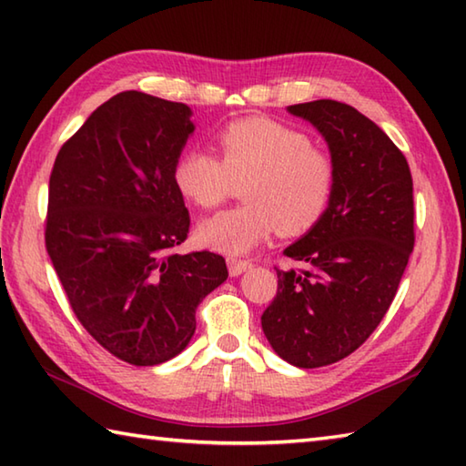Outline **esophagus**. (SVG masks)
I'll return each instance as SVG.
<instances>
[{"label":"esophagus","instance_id":"obj_1","mask_svg":"<svg viewBox=\"0 0 466 466\" xmlns=\"http://www.w3.org/2000/svg\"><path fill=\"white\" fill-rule=\"evenodd\" d=\"M252 267L250 260H240V258H228V270H230V277H238Z\"/></svg>","mask_w":466,"mask_h":466}]
</instances>
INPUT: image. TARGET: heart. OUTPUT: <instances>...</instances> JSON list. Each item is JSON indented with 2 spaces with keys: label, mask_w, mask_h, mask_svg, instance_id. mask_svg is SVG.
<instances>
[{
  "label": "heart",
  "mask_w": 466,
  "mask_h": 466,
  "mask_svg": "<svg viewBox=\"0 0 466 466\" xmlns=\"http://www.w3.org/2000/svg\"><path fill=\"white\" fill-rule=\"evenodd\" d=\"M216 145L220 159L206 149H187L173 163L179 196L199 209L224 204L234 184L244 181V206L199 224L198 238L208 248L244 254L275 230L287 238L300 236L325 216L337 166L307 133L268 116H246L224 125Z\"/></svg>",
  "instance_id": "obj_1"
}]
</instances>
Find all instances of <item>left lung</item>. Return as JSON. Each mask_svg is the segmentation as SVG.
I'll return each mask as SVG.
<instances>
[{"label": "left lung", "instance_id": "8db88e82", "mask_svg": "<svg viewBox=\"0 0 466 466\" xmlns=\"http://www.w3.org/2000/svg\"><path fill=\"white\" fill-rule=\"evenodd\" d=\"M325 137L337 166L325 216L277 268V297L262 331L282 360L323 368L348 358L376 331L398 293L414 248L412 173L380 127L337 100L289 106Z\"/></svg>", "mask_w": 466, "mask_h": 466}]
</instances>
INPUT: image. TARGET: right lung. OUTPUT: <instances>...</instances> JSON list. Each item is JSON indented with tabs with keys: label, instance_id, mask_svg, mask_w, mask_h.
Returning a JSON list of instances; mask_svg holds the SVG:
<instances>
[{
	"label": "right lung",
	"instance_id": "1",
	"mask_svg": "<svg viewBox=\"0 0 466 466\" xmlns=\"http://www.w3.org/2000/svg\"><path fill=\"white\" fill-rule=\"evenodd\" d=\"M191 108L125 90L62 145L50 173L46 250L82 327L131 366L186 350L196 309L228 279L214 252L176 254L189 214L173 163Z\"/></svg>",
	"mask_w": 466,
	"mask_h": 466
}]
</instances>
